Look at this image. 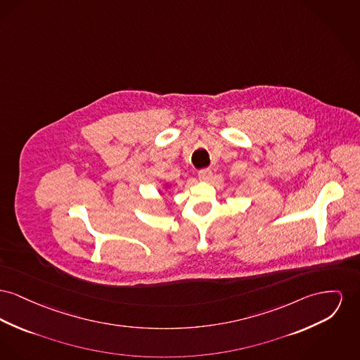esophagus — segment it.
Instances as JSON below:
<instances>
[{
    "instance_id": "34e87169",
    "label": "esophagus",
    "mask_w": 360,
    "mask_h": 360,
    "mask_svg": "<svg viewBox=\"0 0 360 360\" xmlns=\"http://www.w3.org/2000/svg\"><path fill=\"white\" fill-rule=\"evenodd\" d=\"M212 176V171L210 169H202L198 171V178L201 181H208Z\"/></svg>"
}]
</instances>
